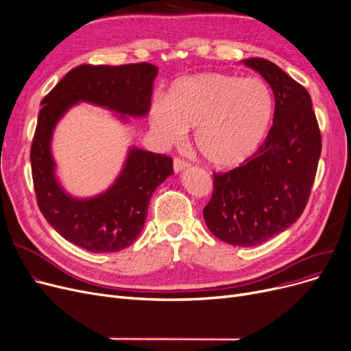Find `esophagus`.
I'll return each instance as SVG.
<instances>
[{"mask_svg":"<svg viewBox=\"0 0 351 351\" xmlns=\"http://www.w3.org/2000/svg\"><path fill=\"white\" fill-rule=\"evenodd\" d=\"M188 167H189V163L185 162V160L178 159V158L173 160V171H175V173H179L182 171H185V169H188Z\"/></svg>","mask_w":351,"mask_h":351,"instance_id":"obj_1","label":"esophagus"}]
</instances>
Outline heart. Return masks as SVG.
<instances>
[{
	"label": "heart",
	"instance_id": "heart-1",
	"mask_svg": "<svg viewBox=\"0 0 351 351\" xmlns=\"http://www.w3.org/2000/svg\"><path fill=\"white\" fill-rule=\"evenodd\" d=\"M272 119V97L255 77L222 73L180 77L167 90L166 101L155 100L149 123L165 145H179L196 129L202 158L219 169H232L260 149Z\"/></svg>",
	"mask_w": 351,
	"mask_h": 351
}]
</instances>
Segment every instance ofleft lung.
Instances as JSON below:
<instances>
[{
    "label": "left lung",
    "instance_id": "8db88e82",
    "mask_svg": "<svg viewBox=\"0 0 351 351\" xmlns=\"http://www.w3.org/2000/svg\"><path fill=\"white\" fill-rule=\"evenodd\" d=\"M269 84L276 110L265 142L245 163L213 175L204 208L209 231L235 247H255L288 230L306 208L322 134L308 91L265 58L242 60Z\"/></svg>",
    "mask_w": 351,
    "mask_h": 351
}]
</instances>
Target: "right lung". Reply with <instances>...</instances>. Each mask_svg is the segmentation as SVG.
<instances>
[{
	"label": "right lung",
	"mask_w": 351,
	"mask_h": 351,
	"mask_svg": "<svg viewBox=\"0 0 351 351\" xmlns=\"http://www.w3.org/2000/svg\"><path fill=\"white\" fill-rule=\"evenodd\" d=\"M156 75L158 67L149 63L82 64L70 70L41 101L29 152L37 204L60 235L90 252H117L132 245L143 230L152 195L173 175L172 159L132 146L108 189L91 197H75L56 175L54 129L80 101L114 112L123 123H129V116H147Z\"/></svg>",
	"instance_id": "right-lung-1"
}]
</instances>
